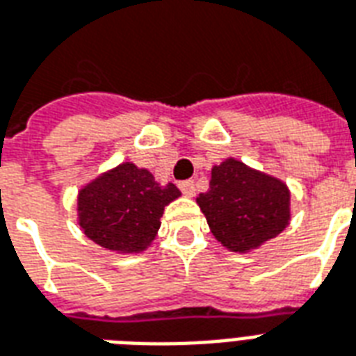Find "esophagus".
<instances>
[{"label": "esophagus", "instance_id": "1", "mask_svg": "<svg viewBox=\"0 0 356 356\" xmlns=\"http://www.w3.org/2000/svg\"><path fill=\"white\" fill-rule=\"evenodd\" d=\"M179 188H181V192L185 194V196H194V192H196V186H194V181H181L179 183Z\"/></svg>", "mask_w": 356, "mask_h": 356}]
</instances>
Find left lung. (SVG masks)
<instances>
[{"mask_svg":"<svg viewBox=\"0 0 356 356\" xmlns=\"http://www.w3.org/2000/svg\"><path fill=\"white\" fill-rule=\"evenodd\" d=\"M196 202L213 236L234 252L257 249L291 220V192L285 183L236 158L213 168L209 191Z\"/></svg>","mask_w":356,"mask_h":356,"instance_id":"8db88e82","label":"left lung"}]
</instances>
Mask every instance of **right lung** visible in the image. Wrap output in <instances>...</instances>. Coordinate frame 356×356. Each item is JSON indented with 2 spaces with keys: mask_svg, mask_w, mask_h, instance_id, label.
Wrapping results in <instances>:
<instances>
[{
  "mask_svg": "<svg viewBox=\"0 0 356 356\" xmlns=\"http://www.w3.org/2000/svg\"><path fill=\"white\" fill-rule=\"evenodd\" d=\"M179 196L173 183L158 185L151 171L124 162L79 192V225L86 238L109 251H145L164 207Z\"/></svg>",
  "mask_w": 356,
  "mask_h": 356,
  "instance_id": "right-lung-1",
  "label": "right lung"
}]
</instances>
